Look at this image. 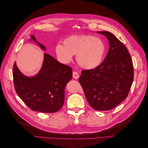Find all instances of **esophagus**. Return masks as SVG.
<instances>
[{
  "instance_id": "1",
  "label": "esophagus",
  "mask_w": 148,
  "mask_h": 148,
  "mask_svg": "<svg viewBox=\"0 0 148 148\" xmlns=\"http://www.w3.org/2000/svg\"><path fill=\"white\" fill-rule=\"evenodd\" d=\"M78 77H79V75H78V72H73V78L77 79L78 78Z\"/></svg>"
}]
</instances>
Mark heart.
<instances>
[{
	"instance_id": "heart-1",
	"label": "heart",
	"mask_w": 148,
	"mask_h": 148,
	"mask_svg": "<svg viewBox=\"0 0 148 148\" xmlns=\"http://www.w3.org/2000/svg\"><path fill=\"white\" fill-rule=\"evenodd\" d=\"M56 53L63 62H68L76 55V61L82 68L93 69L102 62L106 46L100 38L91 35H75L65 38L62 46H56Z\"/></svg>"
}]
</instances>
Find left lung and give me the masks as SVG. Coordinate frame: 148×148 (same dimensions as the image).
<instances>
[{"label": "left lung", "instance_id": "left-lung-1", "mask_svg": "<svg viewBox=\"0 0 148 148\" xmlns=\"http://www.w3.org/2000/svg\"><path fill=\"white\" fill-rule=\"evenodd\" d=\"M109 41V49L101 64L81 72L79 82L90 106L99 111L115 108L128 96L134 79L132 61L127 48L114 35L98 31Z\"/></svg>", "mask_w": 148, "mask_h": 148}]
</instances>
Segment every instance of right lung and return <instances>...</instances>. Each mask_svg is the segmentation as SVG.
<instances>
[{
  "label": "right lung",
  "mask_w": 148,
  "mask_h": 148,
  "mask_svg": "<svg viewBox=\"0 0 148 148\" xmlns=\"http://www.w3.org/2000/svg\"><path fill=\"white\" fill-rule=\"evenodd\" d=\"M31 38L43 50H46L34 36ZM12 75L16 93L28 107L33 111L52 113L58 111L64 103V89L72 78V69L45 53L43 65L36 75L25 76L16 62Z\"/></svg>",
  "instance_id": "obj_1"
}]
</instances>
